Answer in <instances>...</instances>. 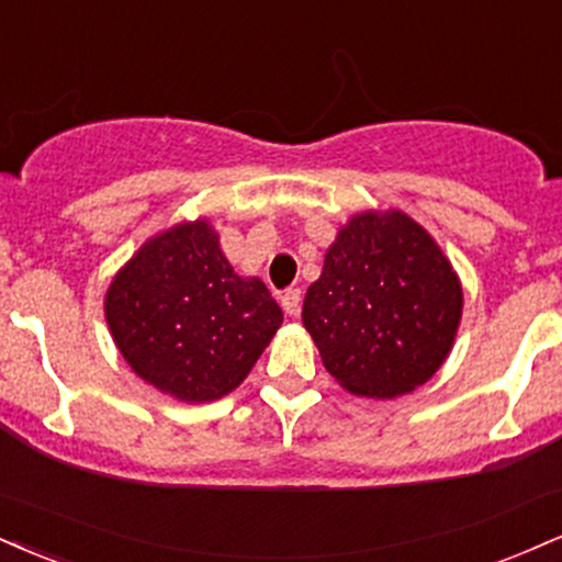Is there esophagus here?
<instances>
[{
  "label": "esophagus",
  "instance_id": "obj_1",
  "mask_svg": "<svg viewBox=\"0 0 562 562\" xmlns=\"http://www.w3.org/2000/svg\"><path fill=\"white\" fill-rule=\"evenodd\" d=\"M282 311H285L288 316H299L301 314V290L299 288H290L282 293Z\"/></svg>",
  "mask_w": 562,
  "mask_h": 562
}]
</instances>
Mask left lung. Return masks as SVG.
Instances as JSON below:
<instances>
[{"mask_svg":"<svg viewBox=\"0 0 562 562\" xmlns=\"http://www.w3.org/2000/svg\"><path fill=\"white\" fill-rule=\"evenodd\" d=\"M461 308V282L427 229L403 212H367L329 246L303 324L342 387L395 397L442 367Z\"/></svg>","mask_w":562,"mask_h":562,"instance_id":"1","label":"left lung"}]
</instances>
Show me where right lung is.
<instances>
[{"label": "right lung", "mask_w": 562, "mask_h": 562, "mask_svg": "<svg viewBox=\"0 0 562 562\" xmlns=\"http://www.w3.org/2000/svg\"><path fill=\"white\" fill-rule=\"evenodd\" d=\"M104 314L135 374L186 403L238 387L282 324L267 285L233 272L204 220L148 240L112 280Z\"/></svg>", "instance_id": "add662e5"}]
</instances>
